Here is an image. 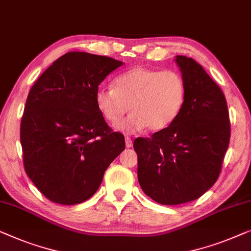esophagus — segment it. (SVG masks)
Returning <instances> with one entry per match:
<instances>
[{
    "instance_id": "1",
    "label": "esophagus",
    "mask_w": 251,
    "mask_h": 251,
    "mask_svg": "<svg viewBox=\"0 0 251 251\" xmlns=\"http://www.w3.org/2000/svg\"><path fill=\"white\" fill-rule=\"evenodd\" d=\"M125 146L126 148H132L133 147V142L129 137H125Z\"/></svg>"
}]
</instances>
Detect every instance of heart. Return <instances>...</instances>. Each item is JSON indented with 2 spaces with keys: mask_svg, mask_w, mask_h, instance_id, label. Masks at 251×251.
Listing matches in <instances>:
<instances>
[{
  "mask_svg": "<svg viewBox=\"0 0 251 251\" xmlns=\"http://www.w3.org/2000/svg\"><path fill=\"white\" fill-rule=\"evenodd\" d=\"M185 101V83L174 70H157L136 66L116 77L114 87L100 86L95 104L110 124H116L128 110L132 114L116 125L126 134L148 127L161 130L177 118Z\"/></svg>",
  "mask_w": 251,
  "mask_h": 251,
  "instance_id": "obj_1",
  "label": "heart"
}]
</instances>
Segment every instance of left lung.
Returning <instances> with one entry per match:
<instances>
[{"mask_svg":"<svg viewBox=\"0 0 251 251\" xmlns=\"http://www.w3.org/2000/svg\"><path fill=\"white\" fill-rule=\"evenodd\" d=\"M174 60L185 83L182 110L168 127L134 141L141 188L161 204L196 200L215 184L231 132L226 100L217 84L193 59Z\"/></svg>","mask_w":251,"mask_h":251,"instance_id":"left-lung-1","label":"left lung"}]
</instances>
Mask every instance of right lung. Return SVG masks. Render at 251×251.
I'll return each mask as SVG.
<instances>
[{"mask_svg": "<svg viewBox=\"0 0 251 251\" xmlns=\"http://www.w3.org/2000/svg\"><path fill=\"white\" fill-rule=\"evenodd\" d=\"M124 62L68 52L29 91L20 126L28 177L49 200L77 204L100 186L105 169L125 150L95 104V92Z\"/></svg>", "mask_w": 251, "mask_h": 251, "instance_id": "obj_1", "label": "right lung"}]
</instances>
